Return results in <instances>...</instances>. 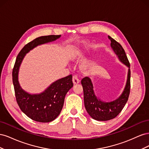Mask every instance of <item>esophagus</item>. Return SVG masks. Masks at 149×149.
I'll use <instances>...</instances> for the list:
<instances>
[{"label":"esophagus","mask_w":149,"mask_h":149,"mask_svg":"<svg viewBox=\"0 0 149 149\" xmlns=\"http://www.w3.org/2000/svg\"><path fill=\"white\" fill-rule=\"evenodd\" d=\"M79 82H80V80L78 78V76L76 75H74L73 76V84H78Z\"/></svg>","instance_id":"esophagus-1"}]
</instances>
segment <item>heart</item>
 <instances>
[{
    "instance_id": "obj_1",
    "label": "heart",
    "mask_w": 149,
    "mask_h": 149,
    "mask_svg": "<svg viewBox=\"0 0 149 149\" xmlns=\"http://www.w3.org/2000/svg\"><path fill=\"white\" fill-rule=\"evenodd\" d=\"M82 43H83V45H82L81 46L83 48V47L86 46L89 43V42H87V41H83L82 42ZM82 47H81V46H78V47H75L73 52L72 53V54H71V58L72 60H75L76 59H78V58L79 56V54L80 53L81 49ZM86 66H87V65H86V64L85 63H82V65H81V67L82 69H85L86 68Z\"/></svg>"
}]
</instances>
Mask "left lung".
Here are the masks:
<instances>
[{
  "label": "left lung",
  "mask_w": 149,
  "mask_h": 149,
  "mask_svg": "<svg viewBox=\"0 0 149 149\" xmlns=\"http://www.w3.org/2000/svg\"><path fill=\"white\" fill-rule=\"evenodd\" d=\"M108 38L111 40V47L112 50L119 60L128 68V73L127 81L123 93L115 100L108 102L104 101L96 96L91 79L85 77L81 80L86 109L93 119L100 121L109 120L115 118L123 110L128 100L130 93V71L127 57L123 47L118 42L110 36H108Z\"/></svg>",
  "instance_id": "left-lung-1"
}]
</instances>
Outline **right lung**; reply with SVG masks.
I'll use <instances>...</instances> for the list:
<instances>
[{"label":"right lung","instance_id":"right-lung-1","mask_svg":"<svg viewBox=\"0 0 149 149\" xmlns=\"http://www.w3.org/2000/svg\"><path fill=\"white\" fill-rule=\"evenodd\" d=\"M61 35L42 36L33 40L22 49L18 55L12 72L16 100L21 111L29 118L40 123H49L59 116L68 91L73 86L72 75L52 83L42 93L30 94L22 88L19 81V68L26 54L41 45L55 41Z\"/></svg>","mask_w":149,"mask_h":149}]
</instances>
